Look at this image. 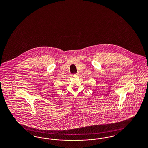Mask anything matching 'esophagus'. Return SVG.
I'll return each instance as SVG.
<instances>
[{
    "instance_id": "esophagus-1",
    "label": "esophagus",
    "mask_w": 148,
    "mask_h": 148,
    "mask_svg": "<svg viewBox=\"0 0 148 148\" xmlns=\"http://www.w3.org/2000/svg\"><path fill=\"white\" fill-rule=\"evenodd\" d=\"M78 74H79L78 73H76V74H74V75H78Z\"/></svg>"
}]
</instances>
